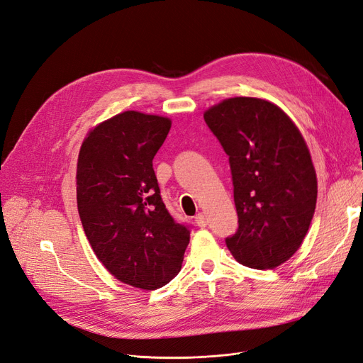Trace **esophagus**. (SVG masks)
Returning a JSON list of instances; mask_svg holds the SVG:
<instances>
[{
	"label": "esophagus",
	"mask_w": 363,
	"mask_h": 363,
	"mask_svg": "<svg viewBox=\"0 0 363 363\" xmlns=\"http://www.w3.org/2000/svg\"><path fill=\"white\" fill-rule=\"evenodd\" d=\"M195 223L199 226V228H206L207 226V217L202 214V213H199V214H196L195 216Z\"/></svg>",
	"instance_id": "obj_1"
}]
</instances>
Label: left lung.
Listing matches in <instances>:
<instances>
[{
    "label": "left lung",
    "instance_id": "obj_1",
    "mask_svg": "<svg viewBox=\"0 0 363 363\" xmlns=\"http://www.w3.org/2000/svg\"><path fill=\"white\" fill-rule=\"evenodd\" d=\"M229 156L238 229L226 245L241 265L272 269L301 247L317 201L310 150L291 118L269 101L237 96L204 113Z\"/></svg>",
    "mask_w": 363,
    "mask_h": 363
}]
</instances>
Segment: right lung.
Listing matches in <instances>:
<instances>
[{
    "instance_id": "1",
    "label": "right lung",
    "mask_w": 363,
    "mask_h": 363,
    "mask_svg": "<svg viewBox=\"0 0 363 363\" xmlns=\"http://www.w3.org/2000/svg\"><path fill=\"white\" fill-rule=\"evenodd\" d=\"M168 118L123 111L84 138L77 162V208L96 257L122 283L155 291L179 274L189 226L168 213L153 157Z\"/></svg>"
}]
</instances>
